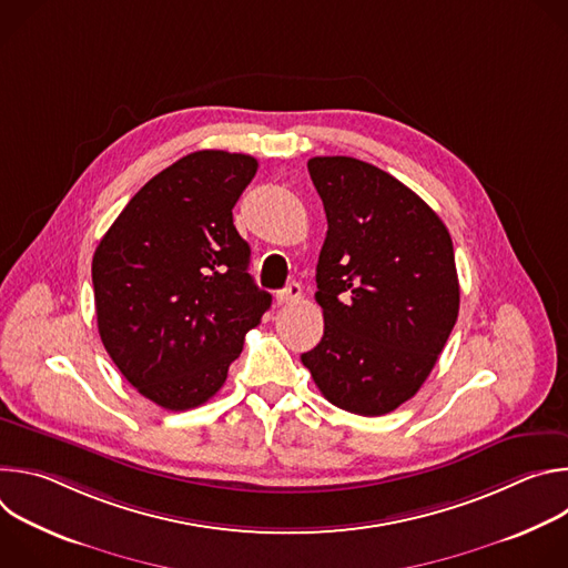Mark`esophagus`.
Wrapping results in <instances>:
<instances>
[{
  "mask_svg": "<svg viewBox=\"0 0 568 568\" xmlns=\"http://www.w3.org/2000/svg\"><path fill=\"white\" fill-rule=\"evenodd\" d=\"M301 296H303L301 285H298V283H290L285 290L276 292V303H278V305H290V303L301 301Z\"/></svg>",
  "mask_w": 568,
  "mask_h": 568,
  "instance_id": "obj_1",
  "label": "esophagus"
}]
</instances>
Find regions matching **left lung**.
I'll return each instance as SVG.
<instances>
[{"label": "left lung", "instance_id": "obj_1", "mask_svg": "<svg viewBox=\"0 0 568 568\" xmlns=\"http://www.w3.org/2000/svg\"><path fill=\"white\" fill-rule=\"evenodd\" d=\"M328 217L316 265L323 337L301 355L335 407L384 416L418 393L458 316L443 220L393 175L353 156H312Z\"/></svg>", "mask_w": 568, "mask_h": 568}]
</instances>
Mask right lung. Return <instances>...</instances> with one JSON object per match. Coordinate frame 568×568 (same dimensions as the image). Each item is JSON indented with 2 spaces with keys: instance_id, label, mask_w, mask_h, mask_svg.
<instances>
[{
  "instance_id": "right-lung-1",
  "label": "right lung",
  "mask_w": 568,
  "mask_h": 568,
  "mask_svg": "<svg viewBox=\"0 0 568 568\" xmlns=\"http://www.w3.org/2000/svg\"><path fill=\"white\" fill-rule=\"evenodd\" d=\"M256 171L250 154L191 152L128 202L94 252L101 342L123 377L169 412L222 388L272 305L247 272L252 250L231 213Z\"/></svg>"
}]
</instances>
